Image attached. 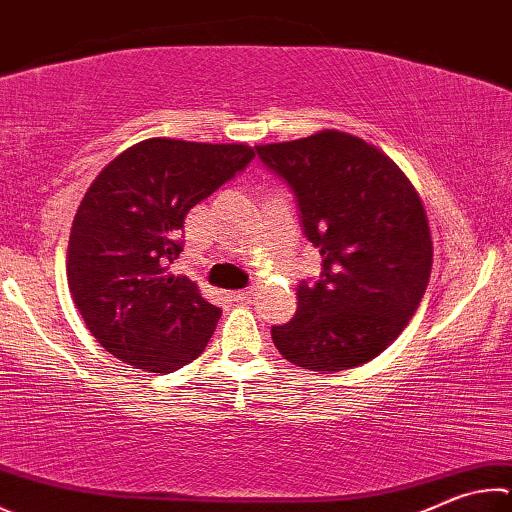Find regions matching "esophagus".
I'll use <instances>...</instances> for the list:
<instances>
[{
	"label": "esophagus",
	"mask_w": 512,
	"mask_h": 512,
	"mask_svg": "<svg viewBox=\"0 0 512 512\" xmlns=\"http://www.w3.org/2000/svg\"><path fill=\"white\" fill-rule=\"evenodd\" d=\"M250 295H253V291H250V288H244V291H235L230 297H232V302H246V300H250Z\"/></svg>",
	"instance_id": "1"
}]
</instances>
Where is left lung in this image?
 Listing matches in <instances>:
<instances>
[{
  "label": "left lung",
  "instance_id": "8db88e82",
  "mask_svg": "<svg viewBox=\"0 0 512 512\" xmlns=\"http://www.w3.org/2000/svg\"><path fill=\"white\" fill-rule=\"evenodd\" d=\"M255 154L293 192L322 255L320 280L297 284L291 322L271 329L277 351L311 371L369 362L401 336L430 280L421 199L389 156L336 129Z\"/></svg>",
  "mask_w": 512,
  "mask_h": 512
}]
</instances>
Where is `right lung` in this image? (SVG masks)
<instances>
[{
  "mask_svg": "<svg viewBox=\"0 0 512 512\" xmlns=\"http://www.w3.org/2000/svg\"><path fill=\"white\" fill-rule=\"evenodd\" d=\"M253 159L248 145L150 138L89 185L71 226L67 277L73 304L111 356L154 374L201 356L221 309L170 264L190 208Z\"/></svg>",
  "mask_w": 512,
  "mask_h": 512,
  "instance_id": "1",
  "label": "right lung"
}]
</instances>
